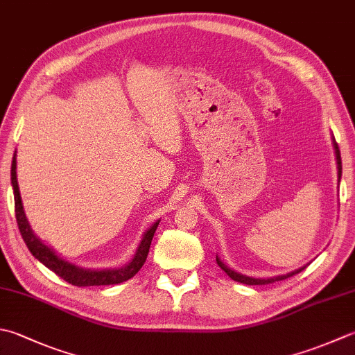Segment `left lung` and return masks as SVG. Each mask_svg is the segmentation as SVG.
Here are the masks:
<instances>
[{
	"instance_id": "1",
	"label": "left lung",
	"mask_w": 355,
	"mask_h": 355,
	"mask_svg": "<svg viewBox=\"0 0 355 355\" xmlns=\"http://www.w3.org/2000/svg\"><path fill=\"white\" fill-rule=\"evenodd\" d=\"M332 146H334V152H336V162H337V177H338V183L340 180H342V158H340V150H338V144L336 143V138L334 135H332ZM217 263L218 266L225 270V272L231 277L232 280L235 282H240V283H245V284H268V283H274V282H280V280H284L288 279V277H293L298 272H302V270L306 268L308 265H304L302 268H298L295 270H293V272H288V274H283V275H277V277H270V279H255V277H249V275H245V274H240L237 272V270H234L232 268H229L226 263H223L220 260V257L217 255Z\"/></svg>"
}]
</instances>
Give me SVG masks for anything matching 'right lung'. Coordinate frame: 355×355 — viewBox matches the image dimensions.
I'll return each mask as SVG.
<instances>
[{
	"instance_id": "right-lung-1",
	"label": "right lung",
	"mask_w": 355,
	"mask_h": 355,
	"mask_svg": "<svg viewBox=\"0 0 355 355\" xmlns=\"http://www.w3.org/2000/svg\"><path fill=\"white\" fill-rule=\"evenodd\" d=\"M10 182H12V189H13V198H15V217H17L21 237H23L26 246L29 248V251L35 259L43 263L46 268L53 270V272L58 277H61L62 280L73 284V286H101V284H116V283H123L132 279V277H134L144 265V261L148 259V254H149L152 237H154V234L157 231L159 220H157L155 223L143 234L140 245H138L134 257H132V260L128 263V265H123L120 268H106V269L81 268V266H76L75 263H71L66 259H62V257L55 252L51 246H47L46 243H43V240L38 239L37 235L33 234L29 221H27V217L24 214L23 200H21V193H19V186H18V178H17V150L12 158Z\"/></svg>"
}]
</instances>
